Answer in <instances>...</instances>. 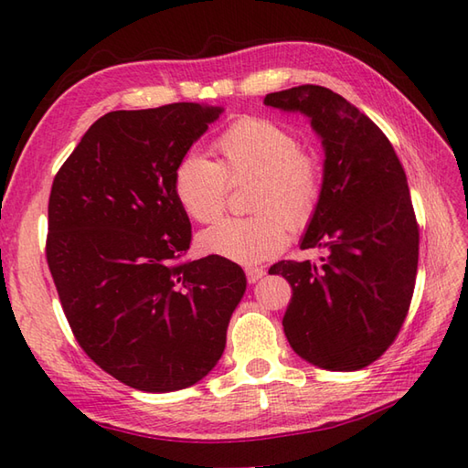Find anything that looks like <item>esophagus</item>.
Segmentation results:
<instances>
[{
  "mask_svg": "<svg viewBox=\"0 0 468 468\" xmlns=\"http://www.w3.org/2000/svg\"><path fill=\"white\" fill-rule=\"evenodd\" d=\"M245 273H247V282L255 283V282H260L261 277L265 275V270H263V267H247Z\"/></svg>",
  "mask_w": 468,
  "mask_h": 468,
  "instance_id": "esophagus-1",
  "label": "esophagus"
}]
</instances>
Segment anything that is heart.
Listing matches in <instances>:
<instances>
[{
  "instance_id": "b5f03b06",
  "label": "heart",
  "mask_w": 468,
  "mask_h": 468,
  "mask_svg": "<svg viewBox=\"0 0 468 468\" xmlns=\"http://www.w3.org/2000/svg\"><path fill=\"white\" fill-rule=\"evenodd\" d=\"M218 161L188 153L176 163L173 193L186 217L211 223L223 213L227 183L255 178L251 217L223 218L198 235L205 253L255 265L280 253L287 225L302 229L322 197V163L300 146L295 133L261 116H241L213 143Z\"/></svg>"
}]
</instances>
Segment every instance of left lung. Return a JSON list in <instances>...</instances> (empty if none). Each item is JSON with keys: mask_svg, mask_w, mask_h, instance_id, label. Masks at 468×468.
I'll return each instance as SVG.
<instances>
[{"mask_svg": "<svg viewBox=\"0 0 468 468\" xmlns=\"http://www.w3.org/2000/svg\"><path fill=\"white\" fill-rule=\"evenodd\" d=\"M263 102L310 118L325 153L322 197L300 247L327 255L270 270L292 285L285 337L324 370H362L392 346L412 302L419 223L406 173L380 128L330 88L303 84Z\"/></svg>", "mask_w": 468, "mask_h": 468, "instance_id": "left-lung-1", "label": "left lung"}]
</instances>
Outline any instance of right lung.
I'll return each instance as SVG.
<instances>
[{
  "label": "right lung",
  "instance_id": "1",
  "mask_svg": "<svg viewBox=\"0 0 468 468\" xmlns=\"http://www.w3.org/2000/svg\"><path fill=\"white\" fill-rule=\"evenodd\" d=\"M221 112H108L54 176L46 260L66 320L88 357L136 390H183L211 372L245 293L237 263L183 261L191 221L173 193L176 163Z\"/></svg>",
  "mask_w": 468,
  "mask_h": 468
}]
</instances>
